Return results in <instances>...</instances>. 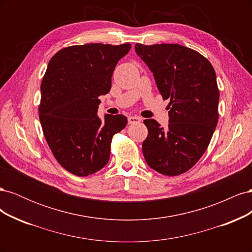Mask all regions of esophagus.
Returning <instances> with one entry per match:
<instances>
[{"instance_id":"obj_1","label":"esophagus","mask_w":252,"mask_h":252,"mask_svg":"<svg viewBox=\"0 0 252 252\" xmlns=\"http://www.w3.org/2000/svg\"><path fill=\"white\" fill-rule=\"evenodd\" d=\"M141 120L142 119L138 116H131V117L128 118V123L129 124H136V123H140Z\"/></svg>"}]
</instances>
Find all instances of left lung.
<instances>
[{
	"label": "left lung",
	"mask_w": 252,
	"mask_h": 252,
	"mask_svg": "<svg viewBox=\"0 0 252 252\" xmlns=\"http://www.w3.org/2000/svg\"><path fill=\"white\" fill-rule=\"evenodd\" d=\"M135 52L154 73L164 100L169 98L168 128L145 120V161L164 175L191 168L207 149L218 124L217 75L201 53L179 44H135Z\"/></svg>",
	"instance_id": "obj_1"
}]
</instances>
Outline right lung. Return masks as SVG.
<instances>
[{"label":"right lung","instance_id":"add662e5","mask_svg":"<svg viewBox=\"0 0 252 252\" xmlns=\"http://www.w3.org/2000/svg\"><path fill=\"white\" fill-rule=\"evenodd\" d=\"M131 45L85 44L53 56L41 84L39 116L45 139L60 165L78 177L108 163L112 136L127 125L123 114L97 117L119 61Z\"/></svg>","mask_w":252,"mask_h":252}]
</instances>
